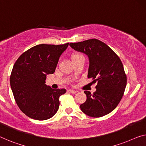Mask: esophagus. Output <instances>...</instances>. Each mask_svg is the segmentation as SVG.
<instances>
[{
    "label": "esophagus",
    "mask_w": 146,
    "mask_h": 146,
    "mask_svg": "<svg viewBox=\"0 0 146 146\" xmlns=\"http://www.w3.org/2000/svg\"><path fill=\"white\" fill-rule=\"evenodd\" d=\"M68 92H69V93H72V94H75L77 93V91H76L72 90V89H69V90H68Z\"/></svg>",
    "instance_id": "obj_1"
}]
</instances>
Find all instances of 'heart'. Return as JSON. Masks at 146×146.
I'll return each mask as SVG.
<instances>
[{"mask_svg":"<svg viewBox=\"0 0 146 146\" xmlns=\"http://www.w3.org/2000/svg\"><path fill=\"white\" fill-rule=\"evenodd\" d=\"M84 57V56L82 55L81 54H79V53H73V54H72L71 55V60L73 62L76 61V60H78V59H80V58Z\"/></svg>","mask_w":146,"mask_h":146,"instance_id":"obj_1","label":"heart"}]
</instances>
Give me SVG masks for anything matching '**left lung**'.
Segmentation results:
<instances>
[{"instance_id":"obj_1","label":"left lung","mask_w":146,"mask_h":146,"mask_svg":"<svg viewBox=\"0 0 146 146\" xmlns=\"http://www.w3.org/2000/svg\"><path fill=\"white\" fill-rule=\"evenodd\" d=\"M74 50L87 55L89 66L87 78L97 82L93 95L85 91L87 100L80 105L86 115L99 117L115 108L124 93L127 76L119 57L106 44L97 39L70 43Z\"/></svg>"}]
</instances>
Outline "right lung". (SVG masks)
I'll return each mask as SVG.
<instances>
[{"label":"right lung","instance_id":"add662e5","mask_svg":"<svg viewBox=\"0 0 146 146\" xmlns=\"http://www.w3.org/2000/svg\"><path fill=\"white\" fill-rule=\"evenodd\" d=\"M68 44L36 45L15 62L10 79L11 89L17 106L29 117L46 120L59 109V96L66 91L47 86L46 76L55 72L60 56Z\"/></svg>","mask_w":146,"mask_h":146}]
</instances>
